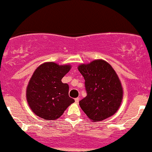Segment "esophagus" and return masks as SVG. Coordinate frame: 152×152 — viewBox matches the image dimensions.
I'll list each match as a JSON object with an SVG mask.
<instances>
[{"label": "esophagus", "mask_w": 152, "mask_h": 152, "mask_svg": "<svg viewBox=\"0 0 152 152\" xmlns=\"http://www.w3.org/2000/svg\"><path fill=\"white\" fill-rule=\"evenodd\" d=\"M75 100L76 103H79L80 98H79V97H77V98H75Z\"/></svg>", "instance_id": "34e87169"}]
</instances>
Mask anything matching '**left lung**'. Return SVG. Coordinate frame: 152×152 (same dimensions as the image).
Returning a JSON list of instances; mask_svg holds the SVG:
<instances>
[{
	"mask_svg": "<svg viewBox=\"0 0 152 152\" xmlns=\"http://www.w3.org/2000/svg\"><path fill=\"white\" fill-rule=\"evenodd\" d=\"M78 70L85 80L87 95L79 104L90 120L103 121L119 109L123 88L119 77L112 66L103 60L81 64Z\"/></svg>",
	"mask_w": 152,
	"mask_h": 152,
	"instance_id": "1",
	"label": "left lung"
}]
</instances>
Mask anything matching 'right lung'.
<instances>
[{"instance_id": "obj_1", "label": "right lung", "mask_w": 152, "mask_h": 152, "mask_svg": "<svg viewBox=\"0 0 152 152\" xmlns=\"http://www.w3.org/2000/svg\"><path fill=\"white\" fill-rule=\"evenodd\" d=\"M71 69L49 62L37 67L26 88L28 106L36 115L44 120L59 118L75 100L69 96V85L61 79Z\"/></svg>"}]
</instances>
